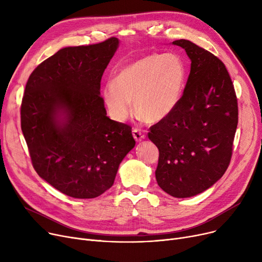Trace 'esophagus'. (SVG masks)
<instances>
[{"label":"esophagus","mask_w":262,"mask_h":262,"mask_svg":"<svg viewBox=\"0 0 262 262\" xmlns=\"http://www.w3.org/2000/svg\"><path fill=\"white\" fill-rule=\"evenodd\" d=\"M133 137L137 142H141L143 139H145V135L138 128L133 129Z\"/></svg>","instance_id":"esophagus-1"}]
</instances>
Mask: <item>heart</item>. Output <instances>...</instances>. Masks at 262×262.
<instances>
[{"label": "heart", "mask_w": 262, "mask_h": 262, "mask_svg": "<svg viewBox=\"0 0 262 262\" xmlns=\"http://www.w3.org/2000/svg\"><path fill=\"white\" fill-rule=\"evenodd\" d=\"M187 81V66L176 54L149 53L124 64L103 91L104 103L116 121L130 113L147 123L166 119L180 104Z\"/></svg>", "instance_id": "b5f03b06"}]
</instances>
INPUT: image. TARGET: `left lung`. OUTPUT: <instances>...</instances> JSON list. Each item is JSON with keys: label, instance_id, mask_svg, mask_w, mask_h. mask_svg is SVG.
<instances>
[{"label": "left lung", "instance_id": "left-lung-1", "mask_svg": "<svg viewBox=\"0 0 262 262\" xmlns=\"http://www.w3.org/2000/svg\"><path fill=\"white\" fill-rule=\"evenodd\" d=\"M191 60L183 98L173 112L150 127L159 149L158 186L173 198L198 195L225 173L238 124V104L224 63L189 40L172 42Z\"/></svg>", "mask_w": 262, "mask_h": 262}]
</instances>
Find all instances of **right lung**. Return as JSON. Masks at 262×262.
Instances as JSON below:
<instances>
[{
    "label": "right lung",
    "instance_id": "obj_1",
    "mask_svg": "<svg viewBox=\"0 0 262 262\" xmlns=\"http://www.w3.org/2000/svg\"><path fill=\"white\" fill-rule=\"evenodd\" d=\"M119 42L60 49L27 80L21 128L34 169L68 196L103 194L136 144L130 126L107 117L100 92Z\"/></svg>",
    "mask_w": 262,
    "mask_h": 262
}]
</instances>
